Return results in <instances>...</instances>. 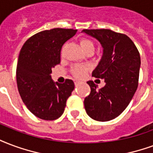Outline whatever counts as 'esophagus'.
Here are the masks:
<instances>
[{
  "mask_svg": "<svg viewBox=\"0 0 153 153\" xmlns=\"http://www.w3.org/2000/svg\"><path fill=\"white\" fill-rule=\"evenodd\" d=\"M74 84H75V86H78L79 84V81H77V80H75V81H74Z\"/></svg>",
  "mask_w": 153,
  "mask_h": 153,
  "instance_id": "34e87169",
  "label": "esophagus"
}]
</instances>
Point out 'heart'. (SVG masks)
I'll return each mask as SVG.
<instances>
[{
  "mask_svg": "<svg viewBox=\"0 0 153 153\" xmlns=\"http://www.w3.org/2000/svg\"><path fill=\"white\" fill-rule=\"evenodd\" d=\"M80 46L85 53L89 50L94 51V48H95L93 42L88 39H81L80 40ZM88 70V68L85 65H75V66H74L73 70H72V73L77 78H82V77H84Z\"/></svg>",
  "mask_w": 153,
  "mask_h": 153,
  "instance_id": "1",
  "label": "heart"
}]
</instances>
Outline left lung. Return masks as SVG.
I'll return each mask as SVG.
<instances>
[{"instance_id":"8db88e82","label":"left lung","mask_w":153,"mask_h":153,"mask_svg":"<svg viewBox=\"0 0 153 153\" xmlns=\"http://www.w3.org/2000/svg\"><path fill=\"white\" fill-rule=\"evenodd\" d=\"M82 32L97 39L102 47L101 59L91 75L105 82L104 88L98 89L93 81L87 82L91 92L84 100L85 110L96 121H110L125 110L136 91L140 53L124 34L108 29H84Z\"/></svg>"}]
</instances>
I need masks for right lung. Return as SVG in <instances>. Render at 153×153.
Segmentation results:
<instances>
[{"label":"right lung","mask_w":153,"mask_h":153,"mask_svg":"<svg viewBox=\"0 0 153 153\" xmlns=\"http://www.w3.org/2000/svg\"><path fill=\"white\" fill-rule=\"evenodd\" d=\"M77 30L54 28L40 31L25 42L17 64V85L20 97L32 114L43 120L57 119L74 88L71 79L54 82L52 69L61 62L62 45Z\"/></svg>","instance_id":"add662e5"}]
</instances>
